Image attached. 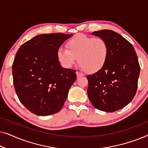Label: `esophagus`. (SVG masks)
<instances>
[{"instance_id": "esophagus-1", "label": "esophagus", "mask_w": 148, "mask_h": 148, "mask_svg": "<svg viewBox=\"0 0 148 148\" xmlns=\"http://www.w3.org/2000/svg\"><path fill=\"white\" fill-rule=\"evenodd\" d=\"M76 75H77V77H82L84 75V74L80 71H77Z\"/></svg>"}]
</instances>
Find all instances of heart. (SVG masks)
Instances as JSON below:
<instances>
[{
	"label": "heart",
	"mask_w": 148,
	"mask_h": 148,
	"mask_svg": "<svg viewBox=\"0 0 148 148\" xmlns=\"http://www.w3.org/2000/svg\"><path fill=\"white\" fill-rule=\"evenodd\" d=\"M66 46L67 49L60 47L56 52L58 62L64 68L71 67L78 58L86 72L94 73L104 67L108 58L109 47L102 38L77 34L68 40Z\"/></svg>",
	"instance_id": "b5f03b06"
}]
</instances>
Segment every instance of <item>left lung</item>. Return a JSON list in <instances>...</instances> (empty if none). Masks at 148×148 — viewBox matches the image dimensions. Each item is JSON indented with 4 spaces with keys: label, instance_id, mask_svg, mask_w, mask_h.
<instances>
[{
    "label": "left lung",
    "instance_id": "left-lung-1",
    "mask_svg": "<svg viewBox=\"0 0 148 148\" xmlns=\"http://www.w3.org/2000/svg\"><path fill=\"white\" fill-rule=\"evenodd\" d=\"M92 34L107 42L109 52L104 67L87 76L88 96L95 108L112 112L126 106L136 94L138 58L132 44L116 32L103 29Z\"/></svg>",
    "mask_w": 148,
    "mask_h": 148
}]
</instances>
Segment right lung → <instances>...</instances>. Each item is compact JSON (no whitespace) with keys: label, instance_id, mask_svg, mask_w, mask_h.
Wrapping results in <instances>:
<instances>
[{"label":"right lung","instance_id":"1","mask_svg":"<svg viewBox=\"0 0 148 148\" xmlns=\"http://www.w3.org/2000/svg\"><path fill=\"white\" fill-rule=\"evenodd\" d=\"M73 34H45L22 44L12 65L13 84L20 102L38 116L61 110L76 71L62 68L57 50Z\"/></svg>","mask_w":148,"mask_h":148}]
</instances>
